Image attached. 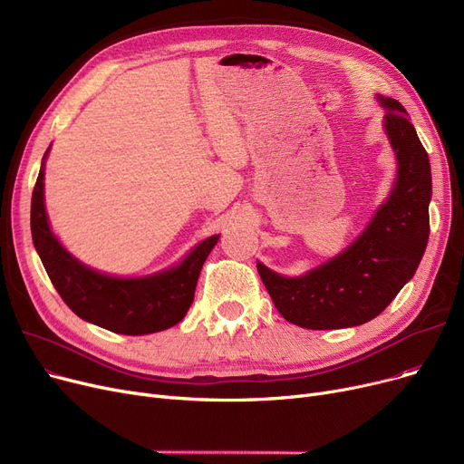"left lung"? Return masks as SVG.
I'll return each mask as SVG.
<instances>
[{
    "label": "left lung",
    "mask_w": 464,
    "mask_h": 464,
    "mask_svg": "<svg viewBox=\"0 0 464 464\" xmlns=\"http://www.w3.org/2000/svg\"><path fill=\"white\" fill-rule=\"evenodd\" d=\"M385 114L383 133L397 160V175L385 201L361 235L331 259L299 276H284L257 261V273L289 324L325 331L374 320L416 275L429 240L432 198L430 163L393 97H376Z\"/></svg>",
    "instance_id": "left-lung-1"
}]
</instances>
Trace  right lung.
Wrapping results in <instances>:
<instances>
[{
    "mask_svg": "<svg viewBox=\"0 0 464 464\" xmlns=\"http://www.w3.org/2000/svg\"><path fill=\"white\" fill-rule=\"evenodd\" d=\"M32 195L34 246L60 297L79 318L118 334H150L184 320L199 273L219 235L198 242L179 263L144 276H116L72 256L54 235L44 207V161Z\"/></svg>",
    "mask_w": 464,
    "mask_h": 464,
    "instance_id": "obj_1",
    "label": "right lung"
}]
</instances>
